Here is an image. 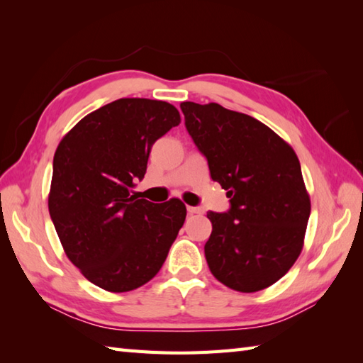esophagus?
<instances>
[{
  "instance_id": "obj_1",
  "label": "esophagus",
  "mask_w": 363,
  "mask_h": 363,
  "mask_svg": "<svg viewBox=\"0 0 363 363\" xmlns=\"http://www.w3.org/2000/svg\"><path fill=\"white\" fill-rule=\"evenodd\" d=\"M187 212L190 215H195V213H203V209H201V207H191V206H189L187 207Z\"/></svg>"
}]
</instances>
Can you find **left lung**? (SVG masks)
<instances>
[{
	"instance_id": "1",
	"label": "left lung",
	"mask_w": 363,
	"mask_h": 363,
	"mask_svg": "<svg viewBox=\"0 0 363 363\" xmlns=\"http://www.w3.org/2000/svg\"><path fill=\"white\" fill-rule=\"evenodd\" d=\"M181 109L212 179L229 198L226 212H207V265L229 289L264 290L289 272L303 250L311 199L296 154L246 113L217 103L186 101Z\"/></svg>"
}]
</instances>
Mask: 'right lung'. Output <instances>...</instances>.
<instances>
[{"label":"right lung","instance_id":"add662e5","mask_svg":"<svg viewBox=\"0 0 363 363\" xmlns=\"http://www.w3.org/2000/svg\"><path fill=\"white\" fill-rule=\"evenodd\" d=\"M181 123L165 101L121 98L86 115L52 160L48 209L67 257L107 291H130L159 273L186 220L179 199L130 195L154 142Z\"/></svg>","mask_w":363,"mask_h":363}]
</instances>
